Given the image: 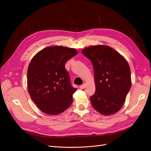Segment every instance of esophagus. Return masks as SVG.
Here are the masks:
<instances>
[{"instance_id": "obj_1", "label": "esophagus", "mask_w": 151, "mask_h": 151, "mask_svg": "<svg viewBox=\"0 0 151 151\" xmlns=\"http://www.w3.org/2000/svg\"><path fill=\"white\" fill-rule=\"evenodd\" d=\"M84 88H85V84H82V85H81V86H79V88H80L81 89H83Z\"/></svg>"}]
</instances>
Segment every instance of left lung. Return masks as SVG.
Returning <instances> with one entry per match:
<instances>
[{"instance_id": "1", "label": "left lung", "mask_w": 151, "mask_h": 151, "mask_svg": "<svg viewBox=\"0 0 151 151\" xmlns=\"http://www.w3.org/2000/svg\"><path fill=\"white\" fill-rule=\"evenodd\" d=\"M82 53L94 68L96 91L90 97L93 107L105 115L116 113L131 88L129 63L119 53L106 45L86 48Z\"/></svg>"}]
</instances>
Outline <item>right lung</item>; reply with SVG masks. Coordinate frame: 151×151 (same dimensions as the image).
<instances>
[{
    "mask_svg": "<svg viewBox=\"0 0 151 151\" xmlns=\"http://www.w3.org/2000/svg\"><path fill=\"white\" fill-rule=\"evenodd\" d=\"M77 54L74 48L48 47L32 58L28 69V89L40 110L58 115L72 103L77 90L71 84L65 62Z\"/></svg>",
    "mask_w": 151,
    "mask_h": 151,
    "instance_id": "right-lung-1",
    "label": "right lung"
}]
</instances>
